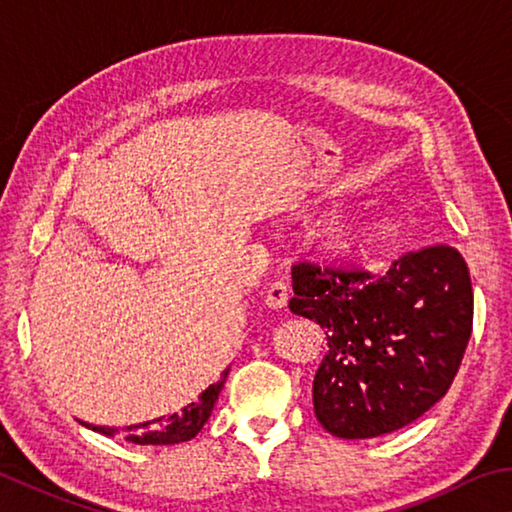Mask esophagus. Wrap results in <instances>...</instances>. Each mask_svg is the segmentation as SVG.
<instances>
[{
	"label": "esophagus",
	"mask_w": 512,
	"mask_h": 512,
	"mask_svg": "<svg viewBox=\"0 0 512 512\" xmlns=\"http://www.w3.org/2000/svg\"><path fill=\"white\" fill-rule=\"evenodd\" d=\"M287 302H289L287 282H282V280L271 282V287H268V291H266V305L271 309H282V307H287Z\"/></svg>",
	"instance_id": "34e87169"
}]
</instances>
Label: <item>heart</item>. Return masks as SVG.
Masks as SVG:
<instances>
[{
  "label": "heart",
  "instance_id": "heart-1",
  "mask_svg": "<svg viewBox=\"0 0 512 512\" xmlns=\"http://www.w3.org/2000/svg\"><path fill=\"white\" fill-rule=\"evenodd\" d=\"M397 235V228L393 221H372L366 225H352V223H332L327 230V237L332 241L336 250L352 257H375L381 250H386L393 244Z\"/></svg>",
  "mask_w": 512,
  "mask_h": 512
}]
</instances>
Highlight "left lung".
Segmentation results:
<instances>
[{"label": "left lung", "instance_id": "left-lung-1", "mask_svg": "<svg viewBox=\"0 0 512 512\" xmlns=\"http://www.w3.org/2000/svg\"><path fill=\"white\" fill-rule=\"evenodd\" d=\"M289 309L325 329L314 377L318 422L339 438L402 429L443 400L472 334L463 255L429 246L377 277L366 268L298 262Z\"/></svg>", "mask_w": 512, "mask_h": 512}]
</instances>
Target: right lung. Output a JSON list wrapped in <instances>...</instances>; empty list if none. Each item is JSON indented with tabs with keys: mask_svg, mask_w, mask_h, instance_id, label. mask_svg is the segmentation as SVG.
<instances>
[{
	"mask_svg": "<svg viewBox=\"0 0 512 512\" xmlns=\"http://www.w3.org/2000/svg\"><path fill=\"white\" fill-rule=\"evenodd\" d=\"M223 381L225 379L216 381V384L198 395L196 402L183 406L178 413H171L167 418L162 415V418L153 422H140L126 427V440L135 445H178L185 443V440H192L205 427V422L210 420L214 404L219 400ZM88 427L92 431L103 433V436H115L117 433V429L110 427H92V424H88Z\"/></svg>",
	"mask_w": 512,
	"mask_h": 512,
	"instance_id": "obj_1",
	"label": "right lung"
}]
</instances>
